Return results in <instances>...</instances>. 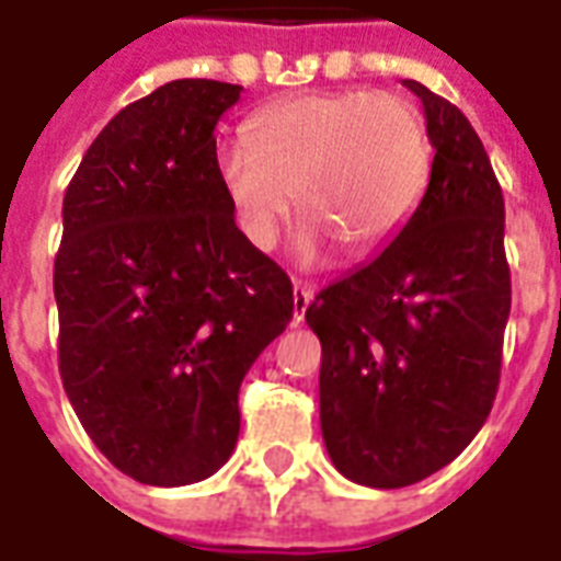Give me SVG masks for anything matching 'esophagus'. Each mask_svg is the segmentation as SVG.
<instances>
[{"label": "esophagus", "mask_w": 561, "mask_h": 561, "mask_svg": "<svg viewBox=\"0 0 561 561\" xmlns=\"http://www.w3.org/2000/svg\"><path fill=\"white\" fill-rule=\"evenodd\" d=\"M311 299H314V290H311L309 285L297 282V285H294V323H302V318H306V309H309Z\"/></svg>", "instance_id": "34e87169"}]
</instances>
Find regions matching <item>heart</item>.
<instances>
[{"label": "heart", "mask_w": 561, "mask_h": 561, "mask_svg": "<svg viewBox=\"0 0 561 561\" xmlns=\"http://www.w3.org/2000/svg\"><path fill=\"white\" fill-rule=\"evenodd\" d=\"M430 170L421 111L382 91L290 96L255 114L252 140L217 147V179L243 238L271 250L297 199L306 259H320L335 241L353 255L382 250L409 224Z\"/></svg>", "instance_id": "obj_1"}]
</instances>
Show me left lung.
Masks as SVG:
<instances>
[{
    "label": "left lung",
    "mask_w": 561,
    "mask_h": 561,
    "mask_svg": "<svg viewBox=\"0 0 561 561\" xmlns=\"http://www.w3.org/2000/svg\"><path fill=\"white\" fill-rule=\"evenodd\" d=\"M423 102L435 158L409 224L306 309L320 337V430L347 480L403 489L459 456L489 417L512 309L503 191L453 102Z\"/></svg>",
    "instance_id": "1"
}]
</instances>
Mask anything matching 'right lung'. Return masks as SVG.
I'll list each match as a JSON object with an SVG mask.
<instances>
[{"label": "right lung", "instance_id": "add662e5", "mask_svg": "<svg viewBox=\"0 0 561 561\" xmlns=\"http://www.w3.org/2000/svg\"><path fill=\"white\" fill-rule=\"evenodd\" d=\"M241 91L167 81L102 128L64 194V391L144 485H191L232 456L243 376L294 318L290 279L243 238L217 179L214 126Z\"/></svg>", "mask_w": 561, "mask_h": 561}]
</instances>
